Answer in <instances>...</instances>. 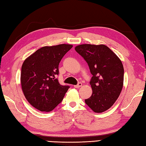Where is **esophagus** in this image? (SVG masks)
Listing matches in <instances>:
<instances>
[{
  "mask_svg": "<svg viewBox=\"0 0 146 146\" xmlns=\"http://www.w3.org/2000/svg\"><path fill=\"white\" fill-rule=\"evenodd\" d=\"M82 86V83L81 82H79L76 85H74V87L75 88H80V86Z\"/></svg>",
  "mask_w": 146,
  "mask_h": 146,
  "instance_id": "esophagus-1",
  "label": "esophagus"
}]
</instances>
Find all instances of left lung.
I'll return each instance as SVG.
<instances>
[{
    "label": "left lung",
    "mask_w": 146,
    "mask_h": 146,
    "mask_svg": "<svg viewBox=\"0 0 146 146\" xmlns=\"http://www.w3.org/2000/svg\"><path fill=\"white\" fill-rule=\"evenodd\" d=\"M75 50L88 63L92 75V95L85 103L97 113L110 108L119 98L123 83L124 70L119 57L104 44H81Z\"/></svg>",
    "instance_id": "left-lung-1"
}]
</instances>
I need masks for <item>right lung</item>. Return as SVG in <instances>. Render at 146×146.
<instances>
[{
	"mask_svg": "<svg viewBox=\"0 0 146 146\" xmlns=\"http://www.w3.org/2000/svg\"><path fill=\"white\" fill-rule=\"evenodd\" d=\"M72 47L66 44L44 46L24 61L22 90L27 100L36 109L48 112L63 100L70 86L60 85L56 76L61 59Z\"/></svg>",
	"mask_w": 146,
	"mask_h": 146,
	"instance_id": "obj_1",
	"label": "right lung"
}]
</instances>
